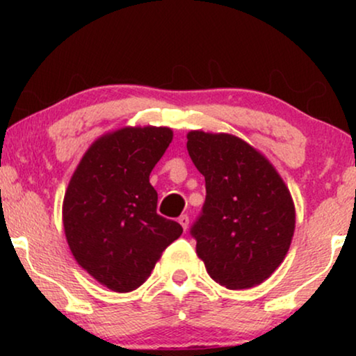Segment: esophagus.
Segmentation results:
<instances>
[{
    "instance_id": "esophagus-1",
    "label": "esophagus",
    "mask_w": 356,
    "mask_h": 356,
    "mask_svg": "<svg viewBox=\"0 0 356 356\" xmlns=\"http://www.w3.org/2000/svg\"><path fill=\"white\" fill-rule=\"evenodd\" d=\"M178 222H179V225L183 227V230H186V228L189 227V217L186 216V213H183V216H179Z\"/></svg>"
}]
</instances>
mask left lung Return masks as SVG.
Returning a JSON list of instances; mask_svg holds the SVG:
<instances>
[{"instance_id":"1","label":"left lung","mask_w":356,"mask_h":356,"mask_svg":"<svg viewBox=\"0 0 356 356\" xmlns=\"http://www.w3.org/2000/svg\"><path fill=\"white\" fill-rule=\"evenodd\" d=\"M186 147L206 178V201L189 232L197 256L227 289L261 284L290 248V191L269 160L235 136L191 131Z\"/></svg>"}]
</instances>
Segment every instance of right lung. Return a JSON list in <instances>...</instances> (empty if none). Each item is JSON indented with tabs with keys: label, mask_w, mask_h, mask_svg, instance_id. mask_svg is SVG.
Returning a JSON list of instances; mask_svg holds the SVG:
<instances>
[{
	"label": "right lung",
	"mask_w": 356,
	"mask_h": 356,
	"mask_svg": "<svg viewBox=\"0 0 356 356\" xmlns=\"http://www.w3.org/2000/svg\"><path fill=\"white\" fill-rule=\"evenodd\" d=\"M170 128H123L95 140L63 201L67 245L82 269L110 290L131 291L152 272L178 222L157 213L149 175L172 143Z\"/></svg>",
	"instance_id": "obj_1"
}]
</instances>
